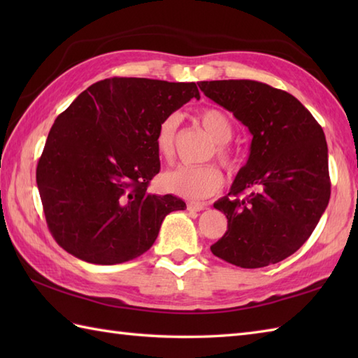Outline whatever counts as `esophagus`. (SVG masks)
I'll return each mask as SVG.
<instances>
[{
	"label": "esophagus",
	"instance_id": "1",
	"mask_svg": "<svg viewBox=\"0 0 358 358\" xmlns=\"http://www.w3.org/2000/svg\"><path fill=\"white\" fill-rule=\"evenodd\" d=\"M186 208H187V210H191V212H200L203 209H206V204L199 203V201H187Z\"/></svg>",
	"mask_w": 358,
	"mask_h": 358
}]
</instances>
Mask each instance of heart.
Wrapping results in <instances>:
<instances>
[{
	"instance_id": "b5f03b06",
	"label": "heart",
	"mask_w": 358,
	"mask_h": 358,
	"mask_svg": "<svg viewBox=\"0 0 358 358\" xmlns=\"http://www.w3.org/2000/svg\"><path fill=\"white\" fill-rule=\"evenodd\" d=\"M201 126L215 141V157L226 167L234 166V154L227 146L232 136V123L223 110L217 108H204L199 112ZM180 120L177 115L166 117L158 124L154 136L155 150L159 158L171 159L175 150V136ZM224 178L215 164L204 166H178L164 172L159 177L163 191L191 200H203L217 194L223 187Z\"/></svg>"
}]
</instances>
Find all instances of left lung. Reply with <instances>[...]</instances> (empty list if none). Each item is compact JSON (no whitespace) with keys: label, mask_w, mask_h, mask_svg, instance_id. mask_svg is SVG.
<instances>
[{"label":"left lung","mask_w":358,"mask_h":358,"mask_svg":"<svg viewBox=\"0 0 358 358\" xmlns=\"http://www.w3.org/2000/svg\"><path fill=\"white\" fill-rule=\"evenodd\" d=\"M199 87L252 134L246 164L214 203L227 231L212 254L246 269L285 260L310 237L329 203L323 129L295 96L260 81H200Z\"/></svg>","instance_id":"1"}]
</instances>
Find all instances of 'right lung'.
<instances>
[{
  "label": "right lung",
  "mask_w": 358,
  "mask_h": 358,
  "mask_svg": "<svg viewBox=\"0 0 358 358\" xmlns=\"http://www.w3.org/2000/svg\"><path fill=\"white\" fill-rule=\"evenodd\" d=\"M195 83L113 77L89 86L57 117L36 166L53 238L94 264L146 252L167 214L186 203L148 192L159 172L158 124L191 98Z\"/></svg>",
  "instance_id": "obj_1"
}]
</instances>
